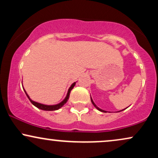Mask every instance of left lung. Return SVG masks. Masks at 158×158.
I'll list each match as a JSON object with an SVG mask.
<instances>
[{"label": "left lung", "mask_w": 158, "mask_h": 158, "mask_svg": "<svg viewBox=\"0 0 158 158\" xmlns=\"http://www.w3.org/2000/svg\"><path fill=\"white\" fill-rule=\"evenodd\" d=\"M90 100H91V102H92V104H93L94 105V107H95V108H97V110H99V111H101V112H104V113H106V110H102V109H101V108H99V107H97V105H96L95 104V103H94V101H93V99H92V98H91V97H90ZM125 109H126V108H125ZM125 109H123V110H119V111H122V110H125Z\"/></svg>", "instance_id": "1"}]
</instances>
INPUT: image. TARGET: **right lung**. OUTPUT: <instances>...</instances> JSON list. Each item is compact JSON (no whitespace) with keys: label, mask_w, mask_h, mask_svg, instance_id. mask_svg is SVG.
<instances>
[{"label":"right lung","mask_w":158,"mask_h":158,"mask_svg":"<svg viewBox=\"0 0 158 158\" xmlns=\"http://www.w3.org/2000/svg\"><path fill=\"white\" fill-rule=\"evenodd\" d=\"M76 83H77V81H76V82H73V84L70 85V87L69 88V89L68 90V93H67V95H66V97H65L64 99H63V100L61 101V102L58 103V104H56V105H44V104H42V103H39V102H35V101L32 100V99H30V97H29L28 94H27L26 90H24V88H23V90H24V92H25V94H26L27 97H28L29 99H30V101L31 102L32 104L34 106H35L36 108H39V109H41V110H56L59 109V108H61V107L64 106L65 103L68 102L69 97H70V91H71V90L74 88Z\"/></svg>","instance_id":"right-lung-1"}]
</instances>
